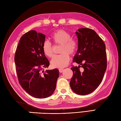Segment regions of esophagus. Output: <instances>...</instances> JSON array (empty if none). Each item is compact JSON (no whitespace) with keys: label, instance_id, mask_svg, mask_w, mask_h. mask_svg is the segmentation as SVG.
<instances>
[{"label":"esophagus","instance_id":"obj_1","mask_svg":"<svg viewBox=\"0 0 121 121\" xmlns=\"http://www.w3.org/2000/svg\"><path fill=\"white\" fill-rule=\"evenodd\" d=\"M63 70H64L63 69H59V72H60V73H62V72L63 71Z\"/></svg>","mask_w":121,"mask_h":121}]
</instances>
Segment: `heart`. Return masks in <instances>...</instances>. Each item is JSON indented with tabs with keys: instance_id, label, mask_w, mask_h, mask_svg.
Returning a JSON list of instances; mask_svg holds the SVG:
<instances>
[{
	"instance_id": "heart-1",
	"label": "heart",
	"mask_w": 121,
	"mask_h": 121,
	"mask_svg": "<svg viewBox=\"0 0 121 121\" xmlns=\"http://www.w3.org/2000/svg\"><path fill=\"white\" fill-rule=\"evenodd\" d=\"M71 34L63 30H59L51 35V39L56 45H62L60 55L55 56L51 60V65L55 68H62L68 65L70 62L69 55L73 56L75 53L77 45L74 40L71 38ZM42 49L43 53L49 58L53 55V46L49 41L45 40L43 43Z\"/></svg>"
}]
</instances>
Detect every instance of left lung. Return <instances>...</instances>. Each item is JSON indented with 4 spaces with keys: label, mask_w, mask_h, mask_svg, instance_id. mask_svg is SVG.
<instances>
[{
    "label": "left lung",
    "mask_w": 121,
    "mask_h": 121,
    "mask_svg": "<svg viewBox=\"0 0 121 121\" xmlns=\"http://www.w3.org/2000/svg\"><path fill=\"white\" fill-rule=\"evenodd\" d=\"M76 34L78 49L73 61L79 65L71 68L73 74L70 84L75 93L85 95L94 91L103 79L107 66L106 45L92 29H78Z\"/></svg>",
    "instance_id": "1"
}]
</instances>
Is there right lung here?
I'll use <instances>...</instances> for the list:
<instances>
[{
	"mask_svg": "<svg viewBox=\"0 0 121 121\" xmlns=\"http://www.w3.org/2000/svg\"><path fill=\"white\" fill-rule=\"evenodd\" d=\"M45 35L30 30L20 38L14 56L19 83L27 93L36 98L52 95L56 87L59 70L43 71L50 63L42 49Z\"/></svg>",
	"mask_w": 121,
	"mask_h": 121,
	"instance_id": "add662e5",
	"label": "right lung"
}]
</instances>
